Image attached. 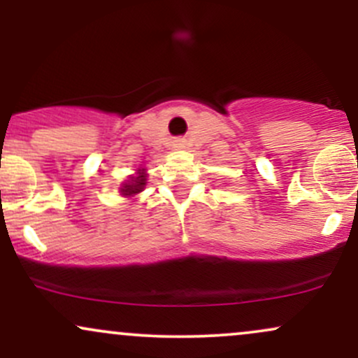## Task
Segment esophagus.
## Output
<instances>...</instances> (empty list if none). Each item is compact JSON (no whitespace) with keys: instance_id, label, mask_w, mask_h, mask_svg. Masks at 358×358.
<instances>
[{"instance_id":"34e87169","label":"esophagus","mask_w":358,"mask_h":358,"mask_svg":"<svg viewBox=\"0 0 358 358\" xmlns=\"http://www.w3.org/2000/svg\"><path fill=\"white\" fill-rule=\"evenodd\" d=\"M175 148H176V150H183V148H185V139H176Z\"/></svg>"}]
</instances>
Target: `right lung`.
I'll list each match as a JSON object with an SVG mask.
<instances>
[{
    "mask_svg": "<svg viewBox=\"0 0 358 358\" xmlns=\"http://www.w3.org/2000/svg\"><path fill=\"white\" fill-rule=\"evenodd\" d=\"M145 185H146V171L145 168H143V170H138V173L134 176H129V180L122 183V187L119 188V192H121L124 196H133L136 195V193L143 192Z\"/></svg>",
    "mask_w": 358,
    "mask_h": 358,
    "instance_id": "right-lung-1",
    "label": "right lung"
}]
</instances>
